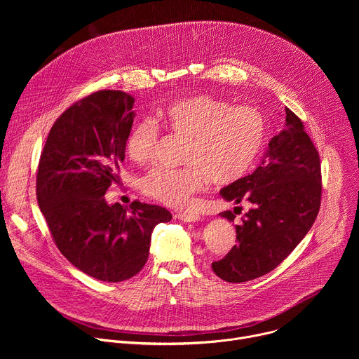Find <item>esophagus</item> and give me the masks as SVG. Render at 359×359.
Masks as SVG:
<instances>
[{
	"label": "esophagus",
	"mask_w": 359,
	"mask_h": 359,
	"mask_svg": "<svg viewBox=\"0 0 359 359\" xmlns=\"http://www.w3.org/2000/svg\"><path fill=\"white\" fill-rule=\"evenodd\" d=\"M176 219H179L184 223H196V222H200L201 217L198 215H194V213H177Z\"/></svg>",
	"instance_id": "34e87169"
}]
</instances>
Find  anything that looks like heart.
Wrapping results in <instances>:
<instances>
[{
  "label": "heart",
  "mask_w": 359,
  "mask_h": 359,
  "mask_svg": "<svg viewBox=\"0 0 359 359\" xmlns=\"http://www.w3.org/2000/svg\"><path fill=\"white\" fill-rule=\"evenodd\" d=\"M163 128L186 137L180 169L158 168L143 179L147 196L172 208H186L206 179L229 184L241 179L254 165L266 137L264 119L250 107H230L227 102L198 93L172 100L153 121L137 122L126 142L129 158L136 163L149 161Z\"/></svg>",
  "instance_id": "obj_1"
}]
</instances>
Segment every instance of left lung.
Here are the masks:
<instances>
[{
  "mask_svg": "<svg viewBox=\"0 0 359 359\" xmlns=\"http://www.w3.org/2000/svg\"><path fill=\"white\" fill-rule=\"evenodd\" d=\"M220 194L236 204L247 200L251 209L236 226L237 244L212 264L215 274L245 283L274 270L309 233L321 203L318 151L294 112L285 108L284 126L269 142L259 168ZM219 216L236 217L230 210Z\"/></svg>",
  "mask_w": 359,
  "mask_h": 359,
  "instance_id": "8db88e82",
  "label": "left lung"
}]
</instances>
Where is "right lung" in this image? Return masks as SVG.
<instances>
[{"label": "right lung", "instance_id": "obj_1", "mask_svg": "<svg viewBox=\"0 0 359 359\" xmlns=\"http://www.w3.org/2000/svg\"><path fill=\"white\" fill-rule=\"evenodd\" d=\"M135 97L99 90L68 108L50 128L39 159L36 198L65 259L108 283L136 276L149 257L151 231L172 220L155 204H108L105 193L121 180Z\"/></svg>", "mask_w": 359, "mask_h": 359}]
</instances>
